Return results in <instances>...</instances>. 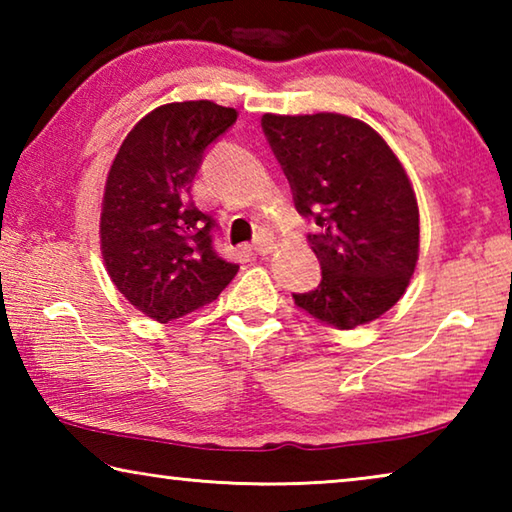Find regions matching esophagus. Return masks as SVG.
<instances>
[{"instance_id": "obj_1", "label": "esophagus", "mask_w": 512, "mask_h": 512, "mask_svg": "<svg viewBox=\"0 0 512 512\" xmlns=\"http://www.w3.org/2000/svg\"><path fill=\"white\" fill-rule=\"evenodd\" d=\"M253 250L257 255H268L273 250V241H271V237L266 235V232H259V235L255 237V241H253Z\"/></svg>"}]
</instances>
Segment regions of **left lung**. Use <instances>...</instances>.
Instances as JSON below:
<instances>
[{
  "mask_svg": "<svg viewBox=\"0 0 512 512\" xmlns=\"http://www.w3.org/2000/svg\"><path fill=\"white\" fill-rule=\"evenodd\" d=\"M298 212L318 225L309 244L323 268L296 305L339 329L386 314L420 255V212L409 176L375 128L339 112L262 117Z\"/></svg>",
  "mask_w": 512,
  "mask_h": 512,
  "instance_id": "obj_1",
  "label": "left lung"
}]
</instances>
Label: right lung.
<instances>
[{"label":"right lung","instance_id":"add662e5","mask_svg":"<svg viewBox=\"0 0 512 512\" xmlns=\"http://www.w3.org/2000/svg\"><path fill=\"white\" fill-rule=\"evenodd\" d=\"M237 121L214 101L151 110L121 142L101 203V255L119 293L158 323L210 305L239 266L216 255L212 216L192 201L203 153Z\"/></svg>","mask_w":512,"mask_h":512}]
</instances>
